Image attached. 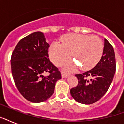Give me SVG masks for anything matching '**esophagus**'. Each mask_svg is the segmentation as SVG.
<instances>
[{
  "instance_id": "esophagus-1",
  "label": "esophagus",
  "mask_w": 124,
  "mask_h": 124,
  "mask_svg": "<svg viewBox=\"0 0 124 124\" xmlns=\"http://www.w3.org/2000/svg\"><path fill=\"white\" fill-rule=\"evenodd\" d=\"M68 74L64 73V72H62V78H67L68 77Z\"/></svg>"
}]
</instances>
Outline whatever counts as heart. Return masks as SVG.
<instances>
[{
  "instance_id": "1",
  "label": "heart",
  "mask_w": 124,
  "mask_h": 124,
  "mask_svg": "<svg viewBox=\"0 0 124 124\" xmlns=\"http://www.w3.org/2000/svg\"><path fill=\"white\" fill-rule=\"evenodd\" d=\"M103 42L96 36H87L70 34L64 36L62 44L54 42L51 44L49 54L51 62L60 66L67 62L71 54L76 62H69L65 69L73 71L78 65L83 70H89L96 65L102 56Z\"/></svg>"
}]
</instances>
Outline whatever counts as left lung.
Instances as JSON below:
<instances>
[{
    "label": "left lung",
    "mask_w": 124,
    "mask_h": 124,
    "mask_svg": "<svg viewBox=\"0 0 124 124\" xmlns=\"http://www.w3.org/2000/svg\"><path fill=\"white\" fill-rule=\"evenodd\" d=\"M116 71L115 51L112 45L104 39L102 58L95 67L88 71L77 74L78 84L70 93L77 102L91 104L99 100L109 88Z\"/></svg>",
    "instance_id": "1"
}]
</instances>
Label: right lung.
Here are the masks:
<instances>
[{
  "label": "right lung",
  "mask_w": 124,
  "mask_h": 124,
  "mask_svg": "<svg viewBox=\"0 0 124 124\" xmlns=\"http://www.w3.org/2000/svg\"><path fill=\"white\" fill-rule=\"evenodd\" d=\"M49 47L44 33L35 32L20 40L11 54L15 84L30 102L39 103L50 98L56 81L61 78L60 71L48 58ZM46 72L50 74L47 77L43 76Z\"/></svg>",
  "instance_id": "1"
}]
</instances>
